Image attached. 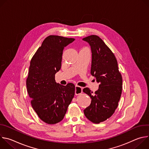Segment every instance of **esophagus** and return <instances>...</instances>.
Returning <instances> with one entry per match:
<instances>
[{
	"label": "esophagus",
	"mask_w": 149,
	"mask_h": 149,
	"mask_svg": "<svg viewBox=\"0 0 149 149\" xmlns=\"http://www.w3.org/2000/svg\"><path fill=\"white\" fill-rule=\"evenodd\" d=\"M82 93V88L79 87L78 86H75V94L79 95Z\"/></svg>",
	"instance_id": "obj_1"
}]
</instances>
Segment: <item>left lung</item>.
Listing matches in <instances>:
<instances>
[{"label":"left lung","instance_id":"8db88e82","mask_svg":"<svg viewBox=\"0 0 149 149\" xmlns=\"http://www.w3.org/2000/svg\"><path fill=\"white\" fill-rule=\"evenodd\" d=\"M82 40L91 47V74L99 84L94 94L88 88L83 89L91 98L84 113L89 120L98 124L110 118L117 108L122 91V77L114 54L99 36L90 35Z\"/></svg>","mask_w":149,"mask_h":149}]
</instances>
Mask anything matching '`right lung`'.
<instances>
[{"label": "right lung", "mask_w": 149, "mask_h": 149, "mask_svg": "<svg viewBox=\"0 0 149 149\" xmlns=\"http://www.w3.org/2000/svg\"><path fill=\"white\" fill-rule=\"evenodd\" d=\"M74 40L50 35L44 39L31 61L26 79L28 93L37 115L49 124L63 120L74 96L73 84L62 86L55 80V74L61 68L63 49Z\"/></svg>", "instance_id": "right-lung-1"}]
</instances>
